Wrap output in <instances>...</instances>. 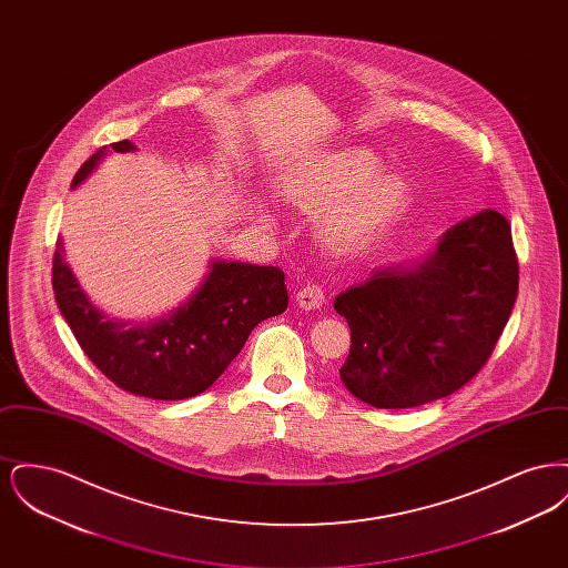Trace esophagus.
I'll use <instances>...</instances> for the list:
<instances>
[{
  "mask_svg": "<svg viewBox=\"0 0 568 568\" xmlns=\"http://www.w3.org/2000/svg\"><path fill=\"white\" fill-rule=\"evenodd\" d=\"M297 306L302 311H315V308H322L325 304L324 290L315 283H306L300 292L296 294Z\"/></svg>",
  "mask_w": 568,
  "mask_h": 568,
  "instance_id": "obj_1",
  "label": "esophagus"
}]
</instances>
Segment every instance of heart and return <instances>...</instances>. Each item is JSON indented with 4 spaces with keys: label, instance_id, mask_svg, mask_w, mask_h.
Wrapping results in <instances>:
<instances>
[{
    "label": "heart",
    "instance_id": "1",
    "mask_svg": "<svg viewBox=\"0 0 568 568\" xmlns=\"http://www.w3.org/2000/svg\"><path fill=\"white\" fill-rule=\"evenodd\" d=\"M368 149H345L325 158L294 190L297 206L324 211L320 234L338 251L368 243L405 211L408 183L400 172H377Z\"/></svg>",
    "mask_w": 568,
    "mask_h": 568
}]
</instances>
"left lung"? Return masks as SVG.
<instances>
[{
	"label": "left lung",
	"instance_id": "left-lung-1",
	"mask_svg": "<svg viewBox=\"0 0 568 568\" xmlns=\"http://www.w3.org/2000/svg\"><path fill=\"white\" fill-rule=\"evenodd\" d=\"M517 283L511 225L496 211L449 227L417 264L373 272L334 300L352 327L345 387L377 408H410L458 392L494 352Z\"/></svg>",
	"mask_w": 568,
	"mask_h": 568
}]
</instances>
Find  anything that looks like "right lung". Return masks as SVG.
I'll list each match as a JSON object with an SVG mask.
<instances>
[{
	"label": "right lung",
	"instance_id": "1",
	"mask_svg": "<svg viewBox=\"0 0 568 568\" xmlns=\"http://www.w3.org/2000/svg\"><path fill=\"white\" fill-rule=\"evenodd\" d=\"M106 149L82 163L72 187L95 170ZM110 149L135 151L130 140L112 142ZM61 251L59 241L54 300L82 352L114 385L153 400H183L206 392L241 353L251 329L281 315L290 302L281 268L215 260L185 304L162 320L130 324L106 317L89 300Z\"/></svg>",
	"mask_w": 568,
	"mask_h": 568
}]
</instances>
